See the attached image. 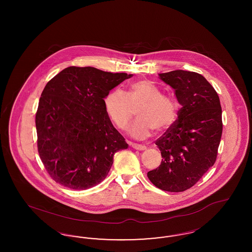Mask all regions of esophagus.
<instances>
[{"mask_svg":"<svg viewBox=\"0 0 252 252\" xmlns=\"http://www.w3.org/2000/svg\"><path fill=\"white\" fill-rule=\"evenodd\" d=\"M129 144L136 150H145L146 149V147L142 144H135V143H129Z\"/></svg>","mask_w":252,"mask_h":252,"instance_id":"esophagus-1","label":"esophagus"}]
</instances>
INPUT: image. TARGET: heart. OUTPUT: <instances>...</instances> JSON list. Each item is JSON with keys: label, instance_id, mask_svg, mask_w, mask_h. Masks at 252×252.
<instances>
[{"label": "heart", "instance_id": "b5f03b06", "mask_svg": "<svg viewBox=\"0 0 252 252\" xmlns=\"http://www.w3.org/2000/svg\"><path fill=\"white\" fill-rule=\"evenodd\" d=\"M108 117L118 128H125L130 122L137 108L138 118L128 127L136 139L149 137L153 129L164 130L177 118V105L173 98L161 94L155 85L141 80L128 86L125 93L120 89L109 92L104 99Z\"/></svg>", "mask_w": 252, "mask_h": 252}]
</instances>
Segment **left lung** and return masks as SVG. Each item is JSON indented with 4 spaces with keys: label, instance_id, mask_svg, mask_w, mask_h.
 <instances>
[{
    "label": "left lung",
    "instance_id": "left-lung-1",
    "mask_svg": "<svg viewBox=\"0 0 252 252\" xmlns=\"http://www.w3.org/2000/svg\"><path fill=\"white\" fill-rule=\"evenodd\" d=\"M158 75L175 90L182 108L177 121L155 142L162 160L147 177L160 190L184 192L216 162L222 108L216 90L203 75L182 70Z\"/></svg>",
    "mask_w": 252,
    "mask_h": 252
}]
</instances>
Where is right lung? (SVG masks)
Segmentation results:
<instances>
[{"label":"right lung","mask_w":252,"mask_h":252,"mask_svg":"<svg viewBox=\"0 0 252 252\" xmlns=\"http://www.w3.org/2000/svg\"><path fill=\"white\" fill-rule=\"evenodd\" d=\"M131 76L71 66L46 84L36 113L37 151L56 182L73 190L94 187L107 177L114 154L127 148L104 98Z\"/></svg>","instance_id":"right-lung-1"}]
</instances>
